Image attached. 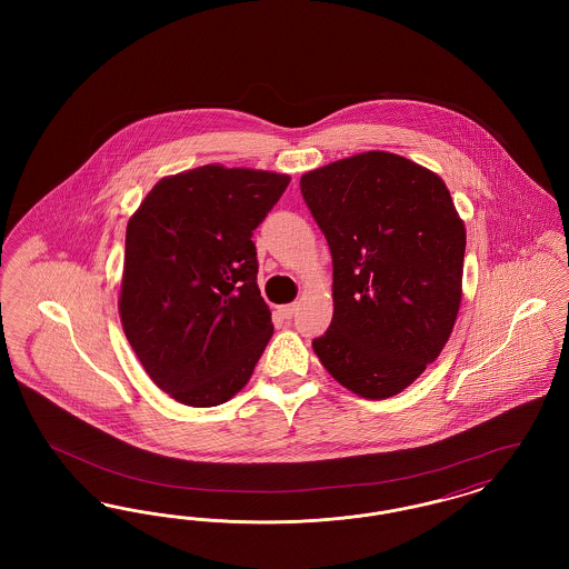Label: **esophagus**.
<instances>
[{"mask_svg":"<svg viewBox=\"0 0 569 569\" xmlns=\"http://www.w3.org/2000/svg\"><path fill=\"white\" fill-rule=\"evenodd\" d=\"M297 302H290V305H281V307H279V313H281V316H283V318H288V320H290V318H292V316H295V311H297Z\"/></svg>","mask_w":569,"mask_h":569,"instance_id":"obj_1","label":"esophagus"}]
</instances>
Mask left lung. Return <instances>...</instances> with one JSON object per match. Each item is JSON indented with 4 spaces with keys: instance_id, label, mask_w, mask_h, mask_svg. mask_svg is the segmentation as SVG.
<instances>
[{
    "instance_id": "8db88e82",
    "label": "left lung",
    "mask_w": 569,
    "mask_h": 569,
    "mask_svg": "<svg viewBox=\"0 0 569 569\" xmlns=\"http://www.w3.org/2000/svg\"><path fill=\"white\" fill-rule=\"evenodd\" d=\"M332 256V322L313 352L353 395L403 392L459 316L465 221L443 179L403 156L365 151L300 177Z\"/></svg>"
}]
</instances>
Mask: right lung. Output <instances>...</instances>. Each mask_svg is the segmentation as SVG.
<instances>
[{"mask_svg": "<svg viewBox=\"0 0 569 569\" xmlns=\"http://www.w3.org/2000/svg\"><path fill=\"white\" fill-rule=\"evenodd\" d=\"M290 174L198 166L168 174L126 230L119 318L170 399L216 407L241 392L272 335L251 232Z\"/></svg>", "mask_w": 569, "mask_h": 569, "instance_id": "1", "label": "right lung"}]
</instances>
